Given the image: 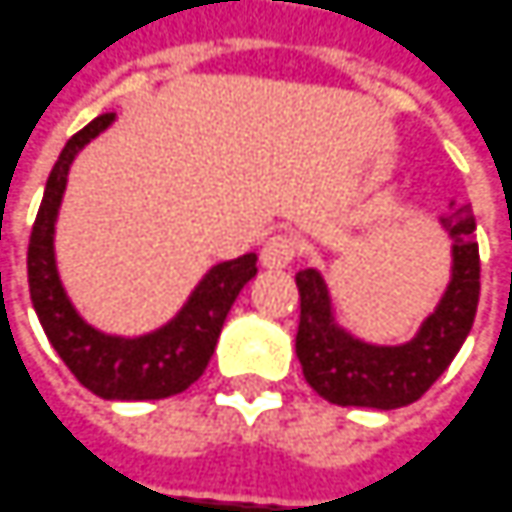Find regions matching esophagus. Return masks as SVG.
<instances>
[{
	"mask_svg": "<svg viewBox=\"0 0 512 512\" xmlns=\"http://www.w3.org/2000/svg\"><path fill=\"white\" fill-rule=\"evenodd\" d=\"M293 256H296V242L290 239V236H270L267 242H264L262 253H259V259H262L264 267H270V270H281V267H287V264L293 262Z\"/></svg>",
	"mask_w": 512,
	"mask_h": 512,
	"instance_id": "obj_1",
	"label": "esophagus"
}]
</instances>
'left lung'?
I'll use <instances>...</instances> for the list:
<instances>
[{"mask_svg":"<svg viewBox=\"0 0 512 512\" xmlns=\"http://www.w3.org/2000/svg\"><path fill=\"white\" fill-rule=\"evenodd\" d=\"M451 239V281L417 335L397 346L360 341L335 321L332 296L318 270L296 276L301 296L296 355L315 392L335 406L400 408L420 400L465 344L479 304V245L471 208L440 219Z\"/></svg>","mask_w":512,"mask_h":512,"instance_id":"left-lung-1","label":"left lung"}]
</instances>
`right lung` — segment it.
<instances>
[{
	"label": "right lung",
	"mask_w": 512,
	"mask_h": 512,
	"mask_svg": "<svg viewBox=\"0 0 512 512\" xmlns=\"http://www.w3.org/2000/svg\"><path fill=\"white\" fill-rule=\"evenodd\" d=\"M112 120L115 115H98L78 135H72L47 177L27 248L30 301L58 358L89 392L104 400H163L185 392L202 377L233 301L256 276V253L214 264L194 287L183 310L154 332L123 338L87 324L58 279L53 242L72 160L89 140L109 129Z\"/></svg>",
	"instance_id": "1"
}]
</instances>
